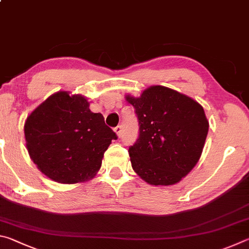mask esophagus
Listing matches in <instances>:
<instances>
[{
    "label": "esophagus",
    "mask_w": 249,
    "mask_h": 249,
    "mask_svg": "<svg viewBox=\"0 0 249 249\" xmlns=\"http://www.w3.org/2000/svg\"><path fill=\"white\" fill-rule=\"evenodd\" d=\"M113 132L117 134V137L121 136V125H117L116 128H113Z\"/></svg>",
    "instance_id": "1"
}]
</instances>
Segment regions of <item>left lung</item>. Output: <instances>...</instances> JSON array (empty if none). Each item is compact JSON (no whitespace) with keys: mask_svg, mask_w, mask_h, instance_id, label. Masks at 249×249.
Wrapping results in <instances>:
<instances>
[{"mask_svg":"<svg viewBox=\"0 0 249 249\" xmlns=\"http://www.w3.org/2000/svg\"><path fill=\"white\" fill-rule=\"evenodd\" d=\"M136 109L139 139L129 147L133 171L147 184L171 186L188 175L206 143L209 121L194 98L153 85L139 97L125 95Z\"/></svg>","mask_w":249,"mask_h":249,"instance_id":"8db88e82","label":"left lung"}]
</instances>
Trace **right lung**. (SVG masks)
<instances>
[{
  "label": "right lung",
  "instance_id": "add662e5",
  "mask_svg": "<svg viewBox=\"0 0 249 249\" xmlns=\"http://www.w3.org/2000/svg\"><path fill=\"white\" fill-rule=\"evenodd\" d=\"M26 147L42 174L60 184H77L96 176L104 153L117 136L102 113L90 111L85 96L59 90L27 117Z\"/></svg>",
  "mask_w": 249,
  "mask_h": 249
}]
</instances>
